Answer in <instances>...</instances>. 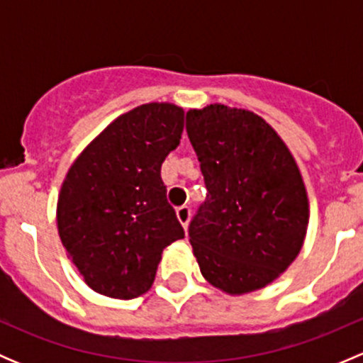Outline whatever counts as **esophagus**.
Segmentation results:
<instances>
[{
  "instance_id": "esophagus-1",
  "label": "esophagus",
  "mask_w": 363,
  "mask_h": 363,
  "mask_svg": "<svg viewBox=\"0 0 363 363\" xmlns=\"http://www.w3.org/2000/svg\"><path fill=\"white\" fill-rule=\"evenodd\" d=\"M175 214H177L179 223H181V225L184 226V230L188 228L189 218H191V208H189L188 205H182V207H179L177 211H175Z\"/></svg>"
}]
</instances>
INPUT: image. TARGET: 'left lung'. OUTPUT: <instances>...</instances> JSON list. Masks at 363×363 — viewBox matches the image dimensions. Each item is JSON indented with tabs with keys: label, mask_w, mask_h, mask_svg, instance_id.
<instances>
[{
	"label": "left lung",
	"mask_w": 363,
	"mask_h": 363,
	"mask_svg": "<svg viewBox=\"0 0 363 363\" xmlns=\"http://www.w3.org/2000/svg\"><path fill=\"white\" fill-rule=\"evenodd\" d=\"M207 199L189 225V242L207 283L246 295L294 263L309 225L298 164L258 113L211 104L186 113Z\"/></svg>",
	"instance_id": "obj_1"
}]
</instances>
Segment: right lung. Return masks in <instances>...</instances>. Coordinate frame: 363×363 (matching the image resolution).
I'll return each mask as SVG.
<instances>
[{
	"label": "right lung",
	"mask_w": 363,
	"mask_h": 363,
	"mask_svg": "<svg viewBox=\"0 0 363 363\" xmlns=\"http://www.w3.org/2000/svg\"><path fill=\"white\" fill-rule=\"evenodd\" d=\"M182 130L184 111L177 105H140L113 119L68 168L57 196V232L96 294L144 295L164 247L184 239L161 181V163Z\"/></svg>",
	"instance_id": "right-lung-1"
}]
</instances>
